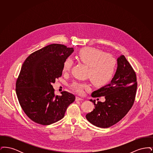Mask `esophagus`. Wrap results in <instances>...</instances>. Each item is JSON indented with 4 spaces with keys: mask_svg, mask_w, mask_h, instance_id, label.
Masks as SVG:
<instances>
[{
    "mask_svg": "<svg viewBox=\"0 0 153 153\" xmlns=\"http://www.w3.org/2000/svg\"><path fill=\"white\" fill-rule=\"evenodd\" d=\"M82 100H83V99L81 98V97H79V96H76V101H82Z\"/></svg>",
    "mask_w": 153,
    "mask_h": 153,
    "instance_id": "obj_1",
    "label": "esophagus"
}]
</instances>
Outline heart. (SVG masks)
I'll return each mask as SVG.
<instances>
[{
  "mask_svg": "<svg viewBox=\"0 0 153 153\" xmlns=\"http://www.w3.org/2000/svg\"><path fill=\"white\" fill-rule=\"evenodd\" d=\"M77 59L89 67L88 76L96 86H104L112 79L115 72L117 60L109 54L93 48H84L79 51ZM73 62L70 57L66 58L63 64L62 72L67 73L71 69ZM71 88L78 93H82L88 85L73 81Z\"/></svg>",
  "mask_w": 153,
  "mask_h": 153,
  "instance_id": "heart-1",
  "label": "heart"
}]
</instances>
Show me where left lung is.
<instances>
[{"label": "left lung", "mask_w": 153, "mask_h": 153, "mask_svg": "<svg viewBox=\"0 0 153 153\" xmlns=\"http://www.w3.org/2000/svg\"><path fill=\"white\" fill-rule=\"evenodd\" d=\"M116 73L111 82L95 91L93 97L104 96V102L91 99L95 108L86 115L91 123L100 128H108L119 122L131 109L137 88L135 71L123 55L117 59Z\"/></svg>", "instance_id": "left-lung-1"}]
</instances>
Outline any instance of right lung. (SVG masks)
Returning <instances> with one entry per match:
<instances>
[{
  "label": "right lung",
  "mask_w": 153,
  "mask_h": 153,
  "mask_svg": "<svg viewBox=\"0 0 153 153\" xmlns=\"http://www.w3.org/2000/svg\"><path fill=\"white\" fill-rule=\"evenodd\" d=\"M73 51V48L51 44L31 53L23 62L15 91L22 109L35 123L58 122L75 100L74 95L66 91L54 95L51 85L61 76L64 62Z\"/></svg>",
  "instance_id": "add662e5"
}]
</instances>
